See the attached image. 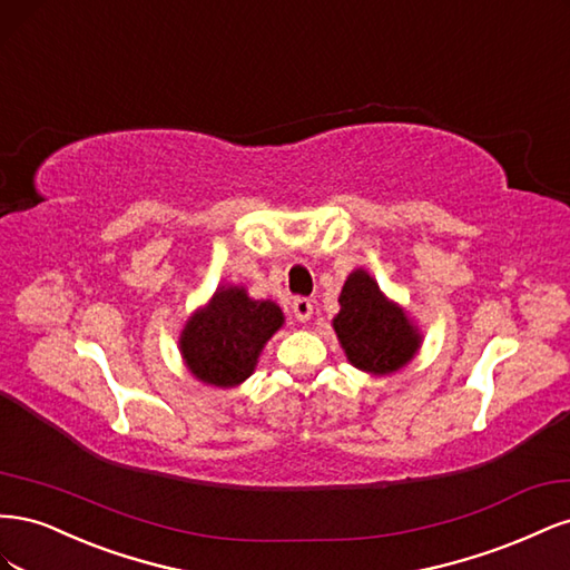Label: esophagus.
I'll return each mask as SVG.
<instances>
[{
	"label": "esophagus",
	"instance_id": "34e87169",
	"mask_svg": "<svg viewBox=\"0 0 570 570\" xmlns=\"http://www.w3.org/2000/svg\"><path fill=\"white\" fill-rule=\"evenodd\" d=\"M292 314H295L299 323H306L314 314V302L308 297H295L292 299Z\"/></svg>",
	"mask_w": 570,
	"mask_h": 570
}]
</instances>
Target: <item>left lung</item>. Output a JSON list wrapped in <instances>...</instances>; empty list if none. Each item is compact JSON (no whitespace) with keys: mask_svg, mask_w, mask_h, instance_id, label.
<instances>
[{"mask_svg":"<svg viewBox=\"0 0 570 570\" xmlns=\"http://www.w3.org/2000/svg\"><path fill=\"white\" fill-rule=\"evenodd\" d=\"M333 325L347 358L377 375L402 368L419 350V335L402 308L390 304L366 271H354L340 295Z\"/></svg>","mask_w":570,"mask_h":570,"instance_id":"obj_1","label":"left lung"}]
</instances>
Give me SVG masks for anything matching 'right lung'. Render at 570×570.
<instances>
[{
  "mask_svg": "<svg viewBox=\"0 0 570 570\" xmlns=\"http://www.w3.org/2000/svg\"><path fill=\"white\" fill-rule=\"evenodd\" d=\"M281 325L283 314L273 302H254L239 287L220 289L185 325L183 356L199 381L233 387L252 375L258 352Z\"/></svg>",
  "mask_w": 570,
  "mask_h": 570,
  "instance_id": "right-lung-1",
  "label": "right lung"
}]
</instances>
